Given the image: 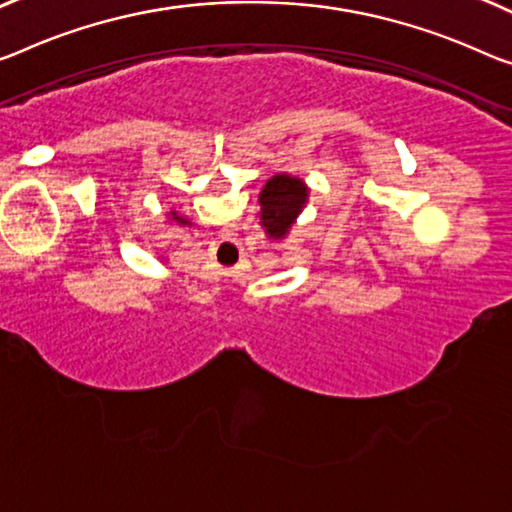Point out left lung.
I'll return each mask as SVG.
<instances>
[{"mask_svg": "<svg viewBox=\"0 0 512 512\" xmlns=\"http://www.w3.org/2000/svg\"><path fill=\"white\" fill-rule=\"evenodd\" d=\"M306 201H309V187L300 178L279 174L267 180L265 187L258 194L261 203V226L267 238L283 240L300 217Z\"/></svg>", "mask_w": 512, "mask_h": 512, "instance_id": "obj_1", "label": "left lung"}]
</instances>
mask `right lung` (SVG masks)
Wrapping results in <instances>:
<instances>
[{"mask_svg":"<svg viewBox=\"0 0 512 512\" xmlns=\"http://www.w3.org/2000/svg\"><path fill=\"white\" fill-rule=\"evenodd\" d=\"M171 217H174L178 224H190V222H187V219H185V217H180V215H178V212H171Z\"/></svg>","mask_w":512,"mask_h":512,"instance_id":"right-lung-1","label":"right lung"}]
</instances>
